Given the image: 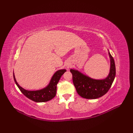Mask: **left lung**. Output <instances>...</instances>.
<instances>
[{
  "label": "left lung",
  "instance_id": "left-lung-1",
  "mask_svg": "<svg viewBox=\"0 0 133 133\" xmlns=\"http://www.w3.org/2000/svg\"><path fill=\"white\" fill-rule=\"evenodd\" d=\"M110 58V69L107 77L104 79L98 80L83 75L78 70L71 69L72 82L78 94L86 99H97L102 97L109 91L115 77L114 60L109 52Z\"/></svg>",
  "mask_w": 133,
  "mask_h": 133
}]
</instances>
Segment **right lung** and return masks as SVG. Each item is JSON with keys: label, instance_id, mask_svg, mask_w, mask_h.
I'll list each match as a JSON object with an SVG mask.
<instances>
[{"label": "right lung", "instance_id": "obj_1", "mask_svg": "<svg viewBox=\"0 0 133 133\" xmlns=\"http://www.w3.org/2000/svg\"><path fill=\"white\" fill-rule=\"evenodd\" d=\"M66 71V70L65 69L58 70L52 76L49 85L43 89L36 90V91H29L22 88L16 82L14 73L13 75L16 84L23 95L35 102H44L52 99L53 98L55 97L56 93V85L62 75Z\"/></svg>", "mask_w": 133, "mask_h": 133}]
</instances>
